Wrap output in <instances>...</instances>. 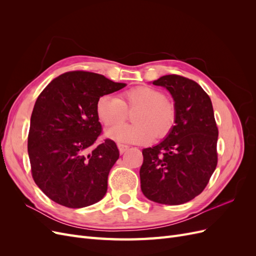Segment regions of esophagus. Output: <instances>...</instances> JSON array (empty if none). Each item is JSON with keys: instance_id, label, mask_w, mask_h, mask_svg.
Returning a JSON list of instances; mask_svg holds the SVG:
<instances>
[{"instance_id": "34e87169", "label": "esophagus", "mask_w": 256, "mask_h": 256, "mask_svg": "<svg viewBox=\"0 0 256 256\" xmlns=\"http://www.w3.org/2000/svg\"><path fill=\"white\" fill-rule=\"evenodd\" d=\"M129 148L128 145H124V144H118V150H120V154H124L127 150Z\"/></svg>"}]
</instances>
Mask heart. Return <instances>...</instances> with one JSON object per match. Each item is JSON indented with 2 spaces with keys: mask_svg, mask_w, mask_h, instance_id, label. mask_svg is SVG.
Returning a JSON list of instances; mask_svg holds the SVG:
<instances>
[{
  "mask_svg": "<svg viewBox=\"0 0 256 256\" xmlns=\"http://www.w3.org/2000/svg\"><path fill=\"white\" fill-rule=\"evenodd\" d=\"M138 109L132 115V125H122L106 130V136L118 143L147 144L171 132L176 120L174 104L161 92L138 86L122 92L120 98L104 95L97 100L96 113L106 126L120 125L126 118L127 110Z\"/></svg>",
  "mask_w": 256,
  "mask_h": 256,
  "instance_id": "heart-1",
  "label": "heart"
}]
</instances>
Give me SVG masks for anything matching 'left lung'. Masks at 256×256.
I'll return each mask as SVG.
<instances>
[{"instance_id":"8db88e82","label":"left lung","mask_w":256,"mask_h":256,"mask_svg":"<svg viewBox=\"0 0 256 256\" xmlns=\"http://www.w3.org/2000/svg\"><path fill=\"white\" fill-rule=\"evenodd\" d=\"M152 84L171 92L176 120L164 141L142 150L141 190L152 202L180 205L198 196L214 172L219 131L212 100L196 82L168 74Z\"/></svg>"}]
</instances>
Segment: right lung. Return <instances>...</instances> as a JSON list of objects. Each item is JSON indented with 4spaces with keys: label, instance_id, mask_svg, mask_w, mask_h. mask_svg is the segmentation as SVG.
<instances>
[{
    "label": "right lung",
    "instance_id": "add662e5",
    "mask_svg": "<svg viewBox=\"0 0 256 256\" xmlns=\"http://www.w3.org/2000/svg\"><path fill=\"white\" fill-rule=\"evenodd\" d=\"M125 86L102 74L76 70L53 79L38 96L28 152L35 184L53 202L82 208L104 196L120 152L110 138L94 145L102 129L96 104Z\"/></svg>",
    "mask_w": 256,
    "mask_h": 256
}]
</instances>
